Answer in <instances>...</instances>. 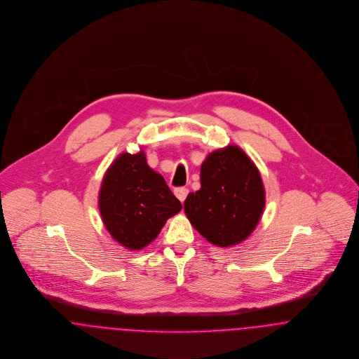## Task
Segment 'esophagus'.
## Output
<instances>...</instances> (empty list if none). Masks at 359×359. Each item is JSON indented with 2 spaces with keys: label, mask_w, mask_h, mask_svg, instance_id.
<instances>
[{
  "label": "esophagus",
  "mask_w": 359,
  "mask_h": 359,
  "mask_svg": "<svg viewBox=\"0 0 359 359\" xmlns=\"http://www.w3.org/2000/svg\"><path fill=\"white\" fill-rule=\"evenodd\" d=\"M189 190L187 188H177L174 190V194H175V197L181 201V203H184L185 201V198H187V196H188Z\"/></svg>",
  "instance_id": "1"
}]
</instances>
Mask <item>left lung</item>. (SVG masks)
Segmentation results:
<instances>
[{
	"instance_id": "obj_1",
	"label": "left lung",
	"mask_w": 359,
	"mask_h": 359,
	"mask_svg": "<svg viewBox=\"0 0 359 359\" xmlns=\"http://www.w3.org/2000/svg\"><path fill=\"white\" fill-rule=\"evenodd\" d=\"M200 178L201 188L184 203L189 222L212 245H239L264 213L259 170L241 147L226 146L208 155Z\"/></svg>"
}]
</instances>
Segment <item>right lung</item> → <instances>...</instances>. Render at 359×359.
<instances>
[{"instance_id":"1","label":"right lung","mask_w":359,"mask_h":359,"mask_svg":"<svg viewBox=\"0 0 359 359\" xmlns=\"http://www.w3.org/2000/svg\"><path fill=\"white\" fill-rule=\"evenodd\" d=\"M98 208L104 226L116 242L142 250L182 205L165 178L147 165L143 150L120 154L105 172Z\"/></svg>"}]
</instances>
